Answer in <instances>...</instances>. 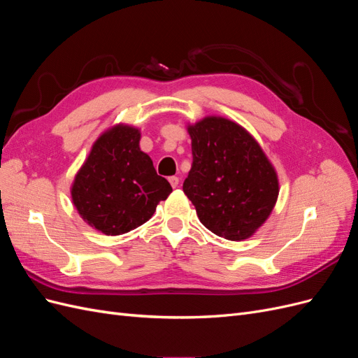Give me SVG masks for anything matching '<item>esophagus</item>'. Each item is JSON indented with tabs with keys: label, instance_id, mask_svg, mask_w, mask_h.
I'll list each match as a JSON object with an SVG mask.
<instances>
[{
	"label": "esophagus",
	"instance_id": "1",
	"mask_svg": "<svg viewBox=\"0 0 358 358\" xmlns=\"http://www.w3.org/2000/svg\"><path fill=\"white\" fill-rule=\"evenodd\" d=\"M169 182L171 183L173 188H178V187H179V178H178V176H170V178H169Z\"/></svg>",
	"mask_w": 358,
	"mask_h": 358
}]
</instances>
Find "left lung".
<instances>
[{"instance_id":"left-lung-1","label":"left lung","mask_w":358,"mask_h":358,"mask_svg":"<svg viewBox=\"0 0 358 358\" xmlns=\"http://www.w3.org/2000/svg\"><path fill=\"white\" fill-rule=\"evenodd\" d=\"M192 166L183 192L206 229L224 239L251 237L272 213L279 182L262 146L243 127L221 116L188 125Z\"/></svg>"}]
</instances>
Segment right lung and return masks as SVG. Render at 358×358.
Returning a JSON list of instances; mask_svg holds the SVG:
<instances>
[{
	"instance_id": "obj_1",
	"label": "right lung",
	"mask_w": 358,
	"mask_h": 358,
	"mask_svg": "<svg viewBox=\"0 0 358 358\" xmlns=\"http://www.w3.org/2000/svg\"><path fill=\"white\" fill-rule=\"evenodd\" d=\"M140 129L117 124L104 131L71 185V200L92 229L106 236L131 231L173 191L140 150Z\"/></svg>"
}]
</instances>
